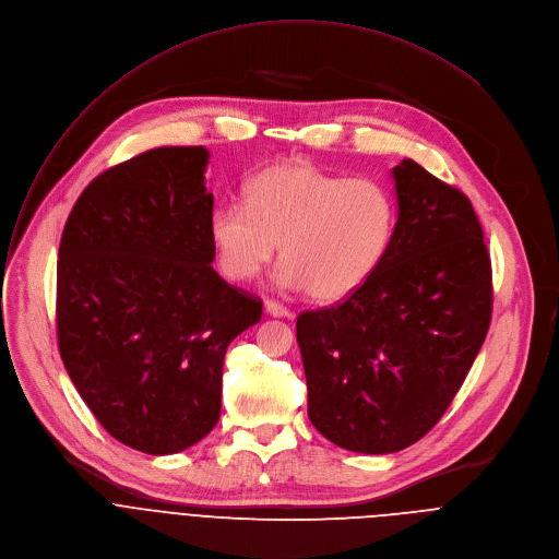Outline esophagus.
<instances>
[{
    "instance_id": "esophagus-1",
    "label": "esophagus",
    "mask_w": 559,
    "mask_h": 559,
    "mask_svg": "<svg viewBox=\"0 0 559 559\" xmlns=\"http://www.w3.org/2000/svg\"><path fill=\"white\" fill-rule=\"evenodd\" d=\"M264 311H266L269 316H273V318H293V313L288 311V308H286L284 304L275 301V299H266V301H264Z\"/></svg>"
}]
</instances>
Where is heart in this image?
Masks as SVG:
<instances>
[{
    "instance_id": "1",
    "label": "heart",
    "mask_w": 559,
    "mask_h": 559,
    "mask_svg": "<svg viewBox=\"0 0 559 559\" xmlns=\"http://www.w3.org/2000/svg\"><path fill=\"white\" fill-rule=\"evenodd\" d=\"M393 230L395 200L384 183L304 162L264 168L246 183L243 202H224L209 219L228 280L258 277L280 243L277 282L318 301H340L373 275Z\"/></svg>"
}]
</instances>
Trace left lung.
I'll return each mask as SVG.
<instances>
[{
  "label": "left lung",
  "instance_id": "8db88e82",
  "mask_svg": "<svg viewBox=\"0 0 559 559\" xmlns=\"http://www.w3.org/2000/svg\"><path fill=\"white\" fill-rule=\"evenodd\" d=\"M397 222L344 301L297 318L308 417L333 444L397 453L464 384L492 313L490 255L471 200L413 159L393 168Z\"/></svg>",
  "mask_w": 559,
  "mask_h": 559
}]
</instances>
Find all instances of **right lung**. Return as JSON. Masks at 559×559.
Segmentation results:
<instances>
[{
	"mask_svg": "<svg viewBox=\"0 0 559 559\" xmlns=\"http://www.w3.org/2000/svg\"><path fill=\"white\" fill-rule=\"evenodd\" d=\"M206 164L204 146H162L104 170L59 241L61 361L110 436L148 455L209 436L226 348L262 320L211 264Z\"/></svg>",
	"mask_w": 559,
	"mask_h": 559,
	"instance_id": "right-lung-1",
	"label": "right lung"
}]
</instances>
